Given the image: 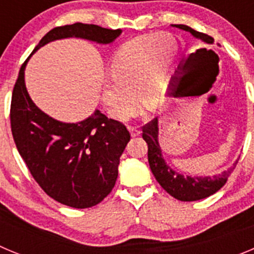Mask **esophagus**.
Segmentation results:
<instances>
[{"instance_id":"esophagus-1","label":"esophagus","mask_w":254,"mask_h":254,"mask_svg":"<svg viewBox=\"0 0 254 254\" xmlns=\"http://www.w3.org/2000/svg\"><path fill=\"white\" fill-rule=\"evenodd\" d=\"M129 130H130V134H131V136H138L139 134H140V129L136 127H130Z\"/></svg>"}]
</instances>
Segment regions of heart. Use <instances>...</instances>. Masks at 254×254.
Instances as JSON below:
<instances>
[{"mask_svg": "<svg viewBox=\"0 0 254 254\" xmlns=\"http://www.w3.org/2000/svg\"><path fill=\"white\" fill-rule=\"evenodd\" d=\"M175 52V42L166 34L138 36L116 50L109 64L111 79L102 87V101L114 119L123 122L135 113V90L141 102L157 104Z\"/></svg>", "mask_w": 254, "mask_h": 254, "instance_id": "heart-1", "label": "heart"}]
</instances>
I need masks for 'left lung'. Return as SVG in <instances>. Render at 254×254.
I'll list each match as a JSON object with an SVG mask.
<instances>
[{
    "mask_svg": "<svg viewBox=\"0 0 254 254\" xmlns=\"http://www.w3.org/2000/svg\"><path fill=\"white\" fill-rule=\"evenodd\" d=\"M178 29L190 31L195 38L204 40L207 44H212L214 39L210 35L191 29L187 25H175ZM143 139L148 144V162L158 184L167 192L180 201H196L215 193L227 184L228 177L232 175L238 161L228 171L212 177H191L176 172L166 163L162 157V150L158 144V119L154 118L143 127Z\"/></svg>",
    "mask_w": 254,
    "mask_h": 254,
    "instance_id": "left-lung-1",
    "label": "left lung"
}]
</instances>
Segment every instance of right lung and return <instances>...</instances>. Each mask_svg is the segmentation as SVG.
Returning a JSON list of instances; mask_svg holds the SVG:
<instances>
[{"label": "right lung", "mask_w": 254, "mask_h": 254, "mask_svg": "<svg viewBox=\"0 0 254 254\" xmlns=\"http://www.w3.org/2000/svg\"><path fill=\"white\" fill-rule=\"evenodd\" d=\"M122 34L92 24L57 26L33 50L57 39L82 38L109 44ZM25 61L13 86L10 122L13 140L39 186L56 201L76 209L101 202L118 178L120 157L130 140L123 123L96 110L77 124L54 120L43 113L25 87Z\"/></svg>", "instance_id": "right-lung-1"}]
</instances>
